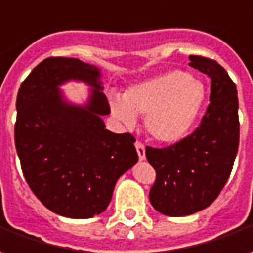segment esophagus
Listing matches in <instances>:
<instances>
[{
	"label": "esophagus",
	"mask_w": 253,
	"mask_h": 253,
	"mask_svg": "<svg viewBox=\"0 0 253 253\" xmlns=\"http://www.w3.org/2000/svg\"><path fill=\"white\" fill-rule=\"evenodd\" d=\"M135 149H137V153H138L139 160H145V146L144 145L137 142V144H135Z\"/></svg>",
	"instance_id": "34e87169"
}]
</instances>
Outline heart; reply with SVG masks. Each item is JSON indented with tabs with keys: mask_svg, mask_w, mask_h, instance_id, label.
<instances>
[{
	"mask_svg": "<svg viewBox=\"0 0 253 253\" xmlns=\"http://www.w3.org/2000/svg\"><path fill=\"white\" fill-rule=\"evenodd\" d=\"M207 89L186 71H167L109 98V111L123 127H132L137 115H145V130L163 144H174L192 131L206 107Z\"/></svg>",
	"mask_w": 253,
	"mask_h": 253,
	"instance_id": "b5f03b06",
	"label": "heart"
}]
</instances>
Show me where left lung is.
<instances>
[{"label":"left lung","mask_w":253,"mask_h":253,"mask_svg":"<svg viewBox=\"0 0 253 253\" xmlns=\"http://www.w3.org/2000/svg\"><path fill=\"white\" fill-rule=\"evenodd\" d=\"M189 60L190 67L211 79V102L200 126L169 148L146 146V159L156 169L149 200L167 216H186L212 204L229 179L238 151L236 84L215 60L200 56Z\"/></svg>","instance_id":"8db88e82"}]
</instances>
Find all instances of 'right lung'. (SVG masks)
I'll return each mask as SVG.
<instances>
[{"instance_id":"obj_1","label":"right lung","mask_w":253,"mask_h":253,"mask_svg":"<svg viewBox=\"0 0 253 253\" xmlns=\"http://www.w3.org/2000/svg\"><path fill=\"white\" fill-rule=\"evenodd\" d=\"M101 68L78 59L49 57L35 67L16 100V151L28 186L57 215L87 219L104 212L116 181L138 162L135 139L105 128L109 105ZM89 87L84 104L61 86Z\"/></svg>"}]
</instances>
